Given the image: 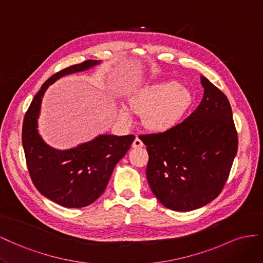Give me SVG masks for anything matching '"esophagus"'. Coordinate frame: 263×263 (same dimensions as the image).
I'll return each instance as SVG.
<instances>
[{"instance_id": "esophagus-1", "label": "esophagus", "mask_w": 263, "mask_h": 263, "mask_svg": "<svg viewBox=\"0 0 263 263\" xmlns=\"http://www.w3.org/2000/svg\"><path fill=\"white\" fill-rule=\"evenodd\" d=\"M132 146L134 147V148H139V147H142L143 146V142L141 141V139L140 138H136L134 139V141H133V143H132Z\"/></svg>"}]
</instances>
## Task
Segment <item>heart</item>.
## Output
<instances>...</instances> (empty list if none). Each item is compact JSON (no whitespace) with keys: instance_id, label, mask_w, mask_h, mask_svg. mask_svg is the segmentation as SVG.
I'll list each match as a JSON object with an SVG mask.
<instances>
[{"instance_id":"obj_1","label":"heart","mask_w":263,"mask_h":263,"mask_svg":"<svg viewBox=\"0 0 263 263\" xmlns=\"http://www.w3.org/2000/svg\"><path fill=\"white\" fill-rule=\"evenodd\" d=\"M191 90L174 80L161 81L138 89L131 96V108L144 114L145 125L153 131L164 132L174 127L193 104ZM122 120L129 122L132 111L126 106L120 109Z\"/></svg>"}]
</instances>
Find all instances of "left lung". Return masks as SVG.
I'll return each instance as SVG.
<instances>
[{
	"label": "left lung",
	"instance_id": "1",
	"mask_svg": "<svg viewBox=\"0 0 263 263\" xmlns=\"http://www.w3.org/2000/svg\"><path fill=\"white\" fill-rule=\"evenodd\" d=\"M204 97L183 122L140 136L146 145V178L161 204L190 212L214 200L227 182L238 136L226 95L200 77Z\"/></svg>",
	"mask_w": 263,
	"mask_h": 263
}]
</instances>
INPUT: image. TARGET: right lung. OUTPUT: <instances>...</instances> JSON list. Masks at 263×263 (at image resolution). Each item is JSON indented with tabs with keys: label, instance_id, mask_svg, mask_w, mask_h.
Here are the masks:
<instances>
[{
	"label": "right lung",
	"instance_id": "1",
	"mask_svg": "<svg viewBox=\"0 0 263 263\" xmlns=\"http://www.w3.org/2000/svg\"><path fill=\"white\" fill-rule=\"evenodd\" d=\"M99 63L89 59L52 74L36 93L24 117L22 142L32 182L45 197L67 208L86 207L100 197L112 171L136 138L133 134H102L74 148L59 151L45 143L37 131L42 98L48 86L65 74L87 70Z\"/></svg>",
	"mask_w": 263,
	"mask_h": 263
}]
</instances>
